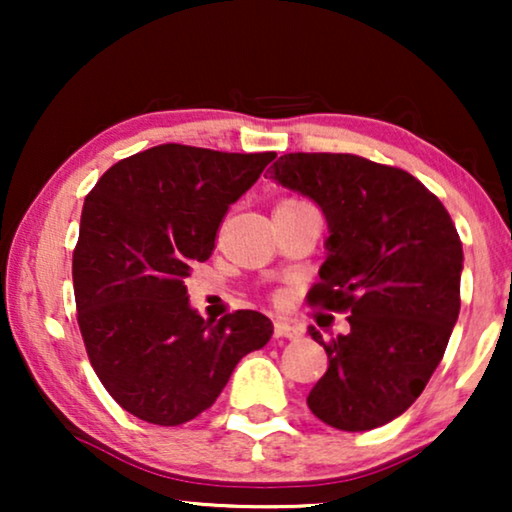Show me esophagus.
<instances>
[{
  "label": "esophagus",
  "instance_id": "1",
  "mask_svg": "<svg viewBox=\"0 0 512 512\" xmlns=\"http://www.w3.org/2000/svg\"><path fill=\"white\" fill-rule=\"evenodd\" d=\"M300 333H303V328L291 324V321H284V319L275 321V338H298Z\"/></svg>",
  "mask_w": 512,
  "mask_h": 512
}]
</instances>
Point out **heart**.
I'll return each instance as SVG.
<instances>
[{
  "label": "heart",
  "mask_w": 512,
  "mask_h": 512,
  "mask_svg": "<svg viewBox=\"0 0 512 512\" xmlns=\"http://www.w3.org/2000/svg\"><path fill=\"white\" fill-rule=\"evenodd\" d=\"M286 202H293V200H286Z\"/></svg>",
  "instance_id": "obj_1"
}]
</instances>
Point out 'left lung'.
<instances>
[{"label": "left lung", "instance_id": "8db88e82", "mask_svg": "<svg viewBox=\"0 0 512 512\" xmlns=\"http://www.w3.org/2000/svg\"><path fill=\"white\" fill-rule=\"evenodd\" d=\"M270 179L324 212L326 261L307 300L349 314L331 342L310 328L328 370L307 405L340 431L389 424L422 394L457 324V228L422 181L352 153H284Z\"/></svg>", "mask_w": 512, "mask_h": 512}]
</instances>
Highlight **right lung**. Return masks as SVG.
Segmentation results:
<instances>
[{
    "label": "right lung",
    "instance_id": "1",
    "mask_svg": "<svg viewBox=\"0 0 512 512\" xmlns=\"http://www.w3.org/2000/svg\"><path fill=\"white\" fill-rule=\"evenodd\" d=\"M277 153L160 144L111 165L81 212L72 279L90 366L111 398L149 424L191 422L272 321L237 310L205 321L188 303L191 265L214 251L228 207Z\"/></svg>",
    "mask_w": 512,
    "mask_h": 512
}]
</instances>
